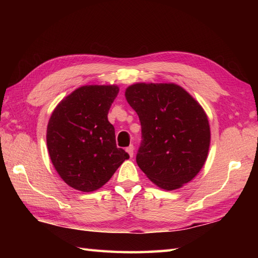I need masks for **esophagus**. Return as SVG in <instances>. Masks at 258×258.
Returning a JSON list of instances; mask_svg holds the SVG:
<instances>
[{
  "label": "esophagus",
  "instance_id": "1",
  "mask_svg": "<svg viewBox=\"0 0 258 258\" xmlns=\"http://www.w3.org/2000/svg\"><path fill=\"white\" fill-rule=\"evenodd\" d=\"M126 152L128 153V155L131 157H133V154H134V146L133 145H130L128 147H126Z\"/></svg>",
  "mask_w": 258,
  "mask_h": 258
}]
</instances>
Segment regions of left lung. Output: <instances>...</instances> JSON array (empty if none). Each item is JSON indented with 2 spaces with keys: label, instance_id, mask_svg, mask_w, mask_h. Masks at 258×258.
Instances as JSON below:
<instances>
[{
  "label": "left lung",
  "instance_id": "8db88e82",
  "mask_svg": "<svg viewBox=\"0 0 258 258\" xmlns=\"http://www.w3.org/2000/svg\"><path fill=\"white\" fill-rule=\"evenodd\" d=\"M125 97L138 113L142 142L136 163L158 187L172 190L193 179L211 142L204 109L176 84L138 83Z\"/></svg>",
  "mask_w": 258,
  "mask_h": 258
}]
</instances>
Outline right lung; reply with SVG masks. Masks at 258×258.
Returning a JSON list of instances; mask_svg holds the SVG:
<instances>
[{
    "label": "right lung",
    "instance_id": "add662e5",
    "mask_svg": "<svg viewBox=\"0 0 258 258\" xmlns=\"http://www.w3.org/2000/svg\"><path fill=\"white\" fill-rule=\"evenodd\" d=\"M115 85H85L59 102L47 124L46 143L65 183L93 191L108 182L130 155L118 149L107 114L117 96Z\"/></svg>",
    "mask_w": 258,
    "mask_h": 258
}]
</instances>
